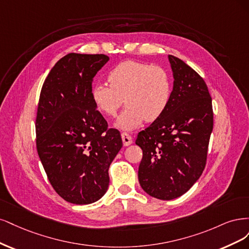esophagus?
Returning a JSON list of instances; mask_svg holds the SVG:
<instances>
[{"instance_id": "34e87169", "label": "esophagus", "mask_w": 249, "mask_h": 249, "mask_svg": "<svg viewBox=\"0 0 249 249\" xmlns=\"http://www.w3.org/2000/svg\"><path fill=\"white\" fill-rule=\"evenodd\" d=\"M121 136H122V141H123V145L124 146H129L130 143H132V138L131 136L128 134V133H126V132H123L122 134H121Z\"/></svg>"}]
</instances>
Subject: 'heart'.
Returning a JSON list of instances; mask_svg holds the SVG:
<instances>
[{"mask_svg":"<svg viewBox=\"0 0 249 249\" xmlns=\"http://www.w3.org/2000/svg\"><path fill=\"white\" fill-rule=\"evenodd\" d=\"M108 82L92 87L91 99L101 114L113 117L122 106L127 107L115 123L119 129L132 130L145 120L154 121L163 114L172 96L167 71L139 61L120 63L108 73Z\"/></svg>","mask_w":249,"mask_h":249,"instance_id":"1","label":"heart"}]
</instances>
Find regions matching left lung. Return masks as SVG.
I'll return each mask as SVG.
<instances>
[{"label": "left lung", "mask_w": 249, "mask_h": 249, "mask_svg": "<svg viewBox=\"0 0 249 249\" xmlns=\"http://www.w3.org/2000/svg\"><path fill=\"white\" fill-rule=\"evenodd\" d=\"M168 61L174 77L170 103L135 142L142 150L141 186L163 200L181 196L198 180L213 130L212 99L204 79L175 55Z\"/></svg>", "instance_id": "1"}]
</instances>
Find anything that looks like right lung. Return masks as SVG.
Segmentation results:
<instances>
[{
  "label": "right lung",
  "mask_w": 249,
  "mask_h": 249,
  "mask_svg": "<svg viewBox=\"0 0 249 249\" xmlns=\"http://www.w3.org/2000/svg\"><path fill=\"white\" fill-rule=\"evenodd\" d=\"M106 54L71 53L45 78L36 119L37 152L55 192L68 203L97 202L108 188V167L122 148L117 129L91 99Z\"/></svg>",
  "instance_id": "add662e5"
}]
</instances>
